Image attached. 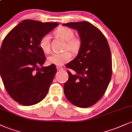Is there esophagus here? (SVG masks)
I'll list each match as a JSON object with an SVG mask.
<instances>
[{"label": "esophagus", "instance_id": "esophagus-1", "mask_svg": "<svg viewBox=\"0 0 132 132\" xmlns=\"http://www.w3.org/2000/svg\"><path fill=\"white\" fill-rule=\"evenodd\" d=\"M56 69H57V71H61V70H63V68H61V67H60V66H56Z\"/></svg>", "mask_w": 132, "mask_h": 132}]
</instances>
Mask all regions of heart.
<instances>
[{
	"label": "heart",
	"mask_w": 132,
	"mask_h": 132,
	"mask_svg": "<svg viewBox=\"0 0 132 132\" xmlns=\"http://www.w3.org/2000/svg\"><path fill=\"white\" fill-rule=\"evenodd\" d=\"M55 34L66 42L64 50L71 53H77L81 47V40L74 37V33L72 29L67 27H60L55 31ZM39 47L43 52L49 53L50 51V36L45 34L39 40ZM71 55L69 52H65L61 53H53L48 58V62L51 64L63 66L71 60Z\"/></svg>",
	"instance_id": "1"
}]
</instances>
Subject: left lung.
Listing matches in <instances>:
<instances>
[{
	"label": "left lung",
	"instance_id": "1",
	"mask_svg": "<svg viewBox=\"0 0 132 132\" xmlns=\"http://www.w3.org/2000/svg\"><path fill=\"white\" fill-rule=\"evenodd\" d=\"M77 30L81 40L77 56L66 66L69 79L64 85L68 100L79 108L90 107L105 93L112 76L111 54L105 36L87 21L63 24Z\"/></svg>",
	"mask_w": 132,
	"mask_h": 132
}]
</instances>
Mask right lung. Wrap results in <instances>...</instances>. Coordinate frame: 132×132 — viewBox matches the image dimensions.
Wrapping results in <instances>:
<instances>
[{
    "label": "right lung",
    "mask_w": 132,
    "mask_h": 132,
    "mask_svg": "<svg viewBox=\"0 0 132 132\" xmlns=\"http://www.w3.org/2000/svg\"><path fill=\"white\" fill-rule=\"evenodd\" d=\"M58 23L22 21L9 32L0 50V74L10 96L24 106L39 103L45 97L55 74V64L40 68L45 61L39 40Z\"/></svg>",
    "instance_id": "1"
}]
</instances>
